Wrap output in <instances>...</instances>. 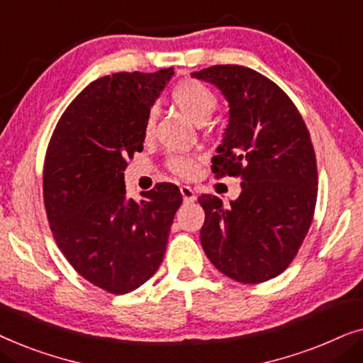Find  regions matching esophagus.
Instances as JSON below:
<instances>
[{
    "instance_id": "1",
    "label": "esophagus",
    "mask_w": 363,
    "mask_h": 363,
    "mask_svg": "<svg viewBox=\"0 0 363 363\" xmlns=\"http://www.w3.org/2000/svg\"><path fill=\"white\" fill-rule=\"evenodd\" d=\"M180 191H182L183 201H185V203H191V201L196 200V193L190 185H182Z\"/></svg>"
}]
</instances>
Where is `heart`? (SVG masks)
Listing matches in <instances>:
<instances>
[{
  "instance_id": "b5f03b06",
  "label": "heart",
  "mask_w": 363,
  "mask_h": 363,
  "mask_svg": "<svg viewBox=\"0 0 363 363\" xmlns=\"http://www.w3.org/2000/svg\"><path fill=\"white\" fill-rule=\"evenodd\" d=\"M170 99L175 107L191 122L205 123L218 108V97L205 84L196 79H182L170 91ZM155 128V116L150 112L143 123V133L150 137ZM201 163V155L198 153H178L167 160V168L178 178H191L196 175Z\"/></svg>"
}]
</instances>
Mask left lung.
Here are the masks:
<instances>
[{"label": "left lung", "instance_id": "1", "mask_svg": "<svg viewBox=\"0 0 363 363\" xmlns=\"http://www.w3.org/2000/svg\"><path fill=\"white\" fill-rule=\"evenodd\" d=\"M193 76L215 84L230 101L226 128L211 170L241 178L231 206L201 195V246L223 274L242 284L286 271L309 231L317 201L311 133L289 96L255 69L220 64Z\"/></svg>", "mask_w": 363, "mask_h": 363}]
</instances>
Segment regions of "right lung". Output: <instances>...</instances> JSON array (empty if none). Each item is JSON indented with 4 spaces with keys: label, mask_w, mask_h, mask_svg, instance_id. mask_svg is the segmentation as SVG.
<instances>
[{
    "label": "right lung",
    "mask_w": 363,
    "mask_h": 363,
    "mask_svg": "<svg viewBox=\"0 0 363 363\" xmlns=\"http://www.w3.org/2000/svg\"><path fill=\"white\" fill-rule=\"evenodd\" d=\"M173 76L117 72L89 84L49 140L43 198L54 241L77 274L111 294H127L160 267L182 205L173 183L135 201L125 195L127 160L142 152L143 123Z\"/></svg>",
    "instance_id": "1"
}]
</instances>
